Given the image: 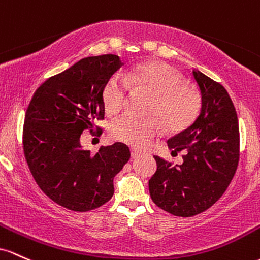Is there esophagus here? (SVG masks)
Listing matches in <instances>:
<instances>
[{
  "mask_svg": "<svg viewBox=\"0 0 260 260\" xmlns=\"http://www.w3.org/2000/svg\"><path fill=\"white\" fill-rule=\"evenodd\" d=\"M142 152L140 150H138V148H131V156L133 157H138V156H140V154H141Z\"/></svg>",
  "mask_w": 260,
  "mask_h": 260,
  "instance_id": "esophagus-1",
  "label": "esophagus"
}]
</instances>
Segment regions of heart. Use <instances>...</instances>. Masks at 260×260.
I'll use <instances>...</instances> for the list:
<instances>
[{
    "mask_svg": "<svg viewBox=\"0 0 260 260\" xmlns=\"http://www.w3.org/2000/svg\"><path fill=\"white\" fill-rule=\"evenodd\" d=\"M133 89L152 94L147 113L153 116L142 119L125 114L113 122V139L127 145L145 147L161 135L163 123L169 131L183 130L199 113V93L194 87L183 83L180 75L166 63L146 62L125 75L112 76L103 91L107 112L116 114L124 109Z\"/></svg>",
    "mask_w": 260,
    "mask_h": 260,
    "instance_id": "heart-1",
    "label": "heart"
}]
</instances>
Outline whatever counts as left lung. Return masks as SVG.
Instances as JSON below:
<instances>
[{"mask_svg":"<svg viewBox=\"0 0 260 260\" xmlns=\"http://www.w3.org/2000/svg\"><path fill=\"white\" fill-rule=\"evenodd\" d=\"M201 109L188 129L168 140L185 150L182 165L154 156L157 171L148 180L151 199L174 216L190 217L211 208L229 188L240 161V127L232 99L223 86L198 70Z\"/></svg>","mask_w":260,"mask_h":260,"instance_id":"left-lung-1","label":"left lung"}]
</instances>
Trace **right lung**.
Segmentation results:
<instances>
[{"label":"right lung","instance_id":"obj_1","mask_svg":"<svg viewBox=\"0 0 260 260\" xmlns=\"http://www.w3.org/2000/svg\"><path fill=\"white\" fill-rule=\"evenodd\" d=\"M124 65L118 55L84 57L48 78L34 92L23 126V150L39 188L63 208L86 212L114 194L113 179L129 161L125 144L102 146L95 154L83 150L84 130L99 133L104 87Z\"/></svg>","mask_w":260,"mask_h":260}]
</instances>
